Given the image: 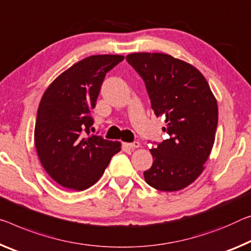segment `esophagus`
<instances>
[{
  "label": "esophagus",
  "mask_w": 251,
  "mask_h": 251,
  "mask_svg": "<svg viewBox=\"0 0 251 251\" xmlns=\"http://www.w3.org/2000/svg\"><path fill=\"white\" fill-rule=\"evenodd\" d=\"M123 146L125 147V149H128V150H134V149H137V147H140L141 144L138 142H133V143H123Z\"/></svg>",
  "instance_id": "obj_1"
}]
</instances>
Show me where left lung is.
Segmentation results:
<instances>
[{"label":"left lung","mask_w":251,"mask_h":251,"mask_svg":"<svg viewBox=\"0 0 251 251\" xmlns=\"http://www.w3.org/2000/svg\"><path fill=\"white\" fill-rule=\"evenodd\" d=\"M145 82L156 116L165 117L168 140L152 147L153 165L144 172L152 188L173 192L186 188L204 170L218 125V105L206 79L190 63L166 53L126 57Z\"/></svg>","instance_id":"1"}]
</instances>
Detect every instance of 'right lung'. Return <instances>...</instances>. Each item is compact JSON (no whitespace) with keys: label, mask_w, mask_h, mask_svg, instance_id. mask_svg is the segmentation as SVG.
Returning a JSON list of instances; mask_svg holds the SVG:
<instances>
[{"label":"right lung","mask_w":251,"mask_h":251,"mask_svg":"<svg viewBox=\"0 0 251 251\" xmlns=\"http://www.w3.org/2000/svg\"><path fill=\"white\" fill-rule=\"evenodd\" d=\"M123 60L117 54L90 55L63 71L43 94L34 144L43 169L63 188H90L121 151V143L90 135L89 128L105 75Z\"/></svg>","instance_id":"add662e5"}]
</instances>
